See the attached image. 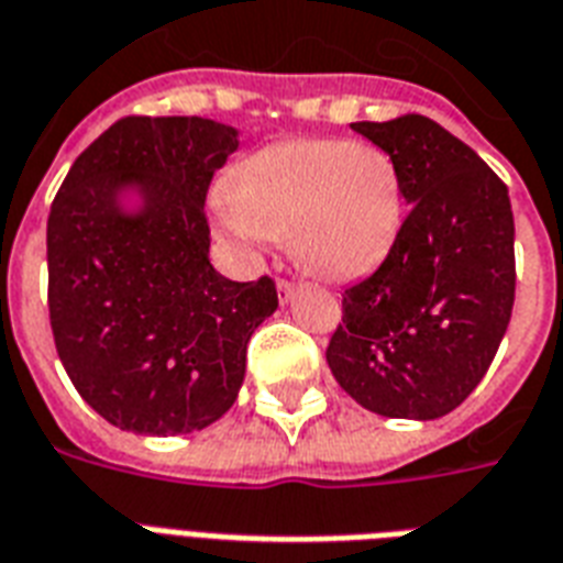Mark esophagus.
<instances>
[{
    "instance_id": "1",
    "label": "esophagus",
    "mask_w": 563,
    "mask_h": 563,
    "mask_svg": "<svg viewBox=\"0 0 563 563\" xmlns=\"http://www.w3.org/2000/svg\"><path fill=\"white\" fill-rule=\"evenodd\" d=\"M276 290H278V302L285 305V302H290V299H294L296 285H290V282H285V278H278Z\"/></svg>"
}]
</instances>
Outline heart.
I'll return each instance as SVG.
<instances>
[{"label": "heart", "mask_w": 563, "mask_h": 563, "mask_svg": "<svg viewBox=\"0 0 563 563\" xmlns=\"http://www.w3.org/2000/svg\"><path fill=\"white\" fill-rule=\"evenodd\" d=\"M243 252L285 238L294 261L325 282H352L390 255L402 229V181L373 143L302 137L250 152L213 202Z\"/></svg>", "instance_id": "b5f03b06"}]
</instances>
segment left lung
I'll return each instance as SVG.
<instances>
[{
  "mask_svg": "<svg viewBox=\"0 0 563 563\" xmlns=\"http://www.w3.org/2000/svg\"><path fill=\"white\" fill-rule=\"evenodd\" d=\"M352 129L394 158L411 211L382 267L343 294L325 361L367 411L438 420L476 390L511 320L508 187L429 117Z\"/></svg>",
  "mask_w": 563,
  "mask_h": 563,
  "instance_id": "left-lung-1",
  "label": "left lung"
}]
</instances>
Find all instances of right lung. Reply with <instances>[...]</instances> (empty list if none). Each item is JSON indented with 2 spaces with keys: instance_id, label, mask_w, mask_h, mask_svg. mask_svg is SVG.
Returning a JSON list of instances; mask_svg holds the SVG:
<instances>
[{
  "instance_id": "obj_1",
  "label": "right lung",
  "mask_w": 563,
  "mask_h": 563,
  "mask_svg": "<svg viewBox=\"0 0 563 563\" xmlns=\"http://www.w3.org/2000/svg\"><path fill=\"white\" fill-rule=\"evenodd\" d=\"M238 129L125 117L69 167L46 222L55 350L90 408L134 434H187L238 399L273 278L208 261L205 194Z\"/></svg>"
}]
</instances>
